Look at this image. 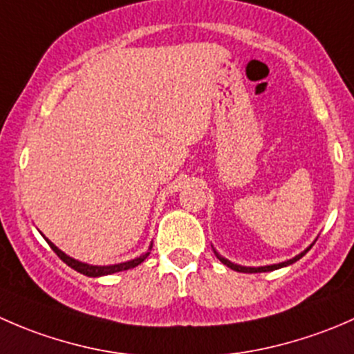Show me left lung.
<instances>
[{
  "label": "left lung",
  "instance_id": "obj_1",
  "mask_svg": "<svg viewBox=\"0 0 354 354\" xmlns=\"http://www.w3.org/2000/svg\"><path fill=\"white\" fill-rule=\"evenodd\" d=\"M317 241V240H315ZM315 241H313V243H315ZM313 243L310 245V246H306L305 250H303L301 253H298V255L296 257H292V259H289V260H286V262H281V263H272V266H263V267H245V266H238V263H234V262H231V260H227V259H224L223 255H219V253L216 252V250H214V253H216V257L217 259L221 260V262L224 263V266H227L230 267V269H233V270H236V272H246V274H255V272H269V270H277V269H283V267H288V266H291V263H295L296 260H299L301 259L303 255H305L306 252H308L310 248H312L313 246Z\"/></svg>",
  "mask_w": 354,
  "mask_h": 354
}]
</instances>
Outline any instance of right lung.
Listing matches in <instances>:
<instances>
[{"label":"right lung","instance_id":"right-lung-1","mask_svg":"<svg viewBox=\"0 0 354 354\" xmlns=\"http://www.w3.org/2000/svg\"><path fill=\"white\" fill-rule=\"evenodd\" d=\"M46 241H48V245L51 246L53 252L56 253V255L59 257V259L63 260V262L66 263L68 267H71L73 270H77V272L84 274V276L87 277H101V276H109V274H116V272H121V270H128V269H133V267L140 266L142 262H144L145 259L149 257V253H151L152 250V245L149 246V250L145 253H142V255L135 257V259L131 260H127V262H121V263H114V266H92V263H85V262H80V260L73 259V257L66 255L65 252H62V250L58 248L55 243H51V241L46 238Z\"/></svg>","mask_w":354,"mask_h":354}]
</instances>
